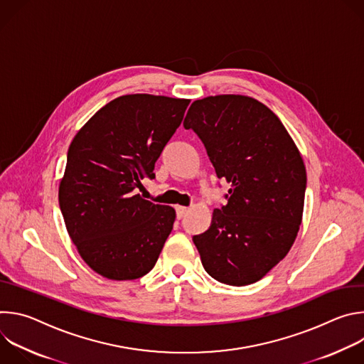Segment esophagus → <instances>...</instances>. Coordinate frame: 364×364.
<instances>
[{"mask_svg": "<svg viewBox=\"0 0 364 364\" xmlns=\"http://www.w3.org/2000/svg\"><path fill=\"white\" fill-rule=\"evenodd\" d=\"M176 212H177V218H178V219H183L184 215L188 212V207H186V205H177V207H176Z\"/></svg>", "mask_w": 364, "mask_h": 364, "instance_id": "34e87169", "label": "esophagus"}]
</instances>
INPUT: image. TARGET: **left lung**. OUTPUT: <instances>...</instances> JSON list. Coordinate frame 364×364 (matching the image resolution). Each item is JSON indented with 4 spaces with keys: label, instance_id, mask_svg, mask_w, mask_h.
<instances>
[{
    "label": "left lung",
    "instance_id": "8db88e82",
    "mask_svg": "<svg viewBox=\"0 0 364 364\" xmlns=\"http://www.w3.org/2000/svg\"><path fill=\"white\" fill-rule=\"evenodd\" d=\"M184 128L230 184L228 204L193 237L205 272L233 287L262 279L287 256L302 220L306 173L295 142L268 107L243 95L194 100Z\"/></svg>",
    "mask_w": 364,
    "mask_h": 364
}]
</instances>
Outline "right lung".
Wrapping results in <instances>:
<instances>
[{"mask_svg":"<svg viewBox=\"0 0 364 364\" xmlns=\"http://www.w3.org/2000/svg\"><path fill=\"white\" fill-rule=\"evenodd\" d=\"M190 99L124 95L75 135L59 204L83 261L112 281L146 275L173 230L176 210L136 194L180 127Z\"/></svg>","mask_w":364,"mask_h":364,"instance_id":"right-lung-1","label":"right lung"}]
</instances>
